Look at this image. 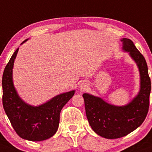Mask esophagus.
<instances>
[{
  "label": "esophagus",
  "instance_id": "34e87169",
  "mask_svg": "<svg viewBox=\"0 0 152 152\" xmlns=\"http://www.w3.org/2000/svg\"><path fill=\"white\" fill-rule=\"evenodd\" d=\"M87 87V85H84V84H83V85H82V86H81V88L84 89V88H85V87Z\"/></svg>",
  "mask_w": 152,
  "mask_h": 152
}]
</instances>
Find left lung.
<instances>
[{
    "mask_svg": "<svg viewBox=\"0 0 152 152\" xmlns=\"http://www.w3.org/2000/svg\"><path fill=\"white\" fill-rule=\"evenodd\" d=\"M122 50L129 53L140 73V89L136 96L124 105H112L101 97L83 94L86 115L92 130L103 138L115 139L128 135L146 119L149 106L151 80L144 57L129 38H122Z\"/></svg>",
    "mask_w": 152,
    "mask_h": 152,
    "instance_id": "obj_1",
    "label": "left lung"
}]
</instances>
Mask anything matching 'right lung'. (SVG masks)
Wrapping results in <instances>:
<instances>
[{
	"label": "right lung",
	"mask_w": 152,
	"mask_h": 152,
	"mask_svg": "<svg viewBox=\"0 0 152 152\" xmlns=\"http://www.w3.org/2000/svg\"><path fill=\"white\" fill-rule=\"evenodd\" d=\"M18 51L17 48L6 65L3 74L4 111L13 128L22 138L31 141L47 140L57 132L60 111L73 96L75 90L60 94L38 106L25 103L17 93L13 82V67Z\"/></svg>",
	"instance_id": "1"
}]
</instances>
